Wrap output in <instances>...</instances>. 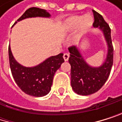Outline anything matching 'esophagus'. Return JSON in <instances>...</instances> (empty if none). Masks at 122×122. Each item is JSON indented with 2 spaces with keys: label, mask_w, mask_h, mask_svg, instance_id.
<instances>
[{
  "label": "esophagus",
  "mask_w": 122,
  "mask_h": 122,
  "mask_svg": "<svg viewBox=\"0 0 122 122\" xmlns=\"http://www.w3.org/2000/svg\"><path fill=\"white\" fill-rule=\"evenodd\" d=\"M63 57H64V59L65 61H67L68 59H69V54L67 53H66L64 54V56H63Z\"/></svg>",
  "instance_id": "1"
}]
</instances>
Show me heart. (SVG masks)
<instances>
[{
	"label": "heart",
	"instance_id": "1",
	"mask_svg": "<svg viewBox=\"0 0 122 122\" xmlns=\"http://www.w3.org/2000/svg\"><path fill=\"white\" fill-rule=\"evenodd\" d=\"M94 20L89 15L85 16H72L69 17L66 22V27L69 30H74L79 25L84 29L87 30L93 24Z\"/></svg>",
	"mask_w": 122,
	"mask_h": 122
}]
</instances>
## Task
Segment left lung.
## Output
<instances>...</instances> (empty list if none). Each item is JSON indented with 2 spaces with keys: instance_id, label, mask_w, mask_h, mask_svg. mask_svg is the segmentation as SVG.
<instances>
[{
  "instance_id": "left-lung-1",
  "label": "left lung",
  "mask_w": 122,
  "mask_h": 122,
  "mask_svg": "<svg viewBox=\"0 0 122 122\" xmlns=\"http://www.w3.org/2000/svg\"><path fill=\"white\" fill-rule=\"evenodd\" d=\"M94 17L93 26L102 32L107 45V53L105 62L99 67L88 65L75 46L69 47L71 65V86L75 93L89 95L99 91L108 78L113 63V47L111 36V28L101 15L92 10Z\"/></svg>"
}]
</instances>
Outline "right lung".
I'll use <instances>...</instances> for the list:
<instances>
[{
  "label": "right lung",
  "mask_w": 122,
  "mask_h": 122,
  "mask_svg": "<svg viewBox=\"0 0 122 122\" xmlns=\"http://www.w3.org/2000/svg\"><path fill=\"white\" fill-rule=\"evenodd\" d=\"M36 17H50V15L45 9L32 7L27 9L17 21ZM17 22H15V24ZM63 55V53H60L51 56L36 66L25 67L17 62L9 46V64L15 83L23 92L28 95L37 97L47 95L51 90L56 72L64 62Z\"/></svg>",
  "instance_id": "obj_1"
}]
</instances>
